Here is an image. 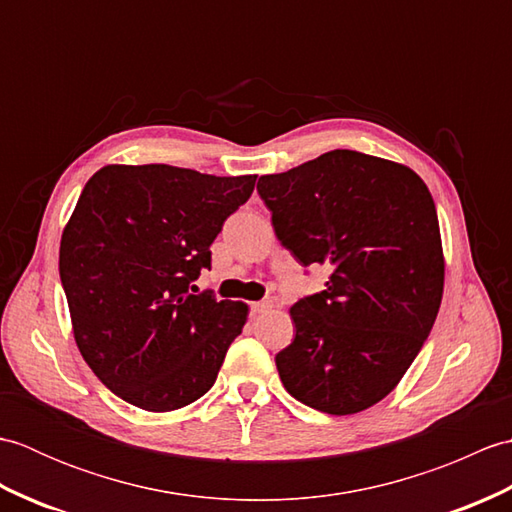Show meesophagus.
Wrapping results in <instances>:
<instances>
[{
    "instance_id": "obj_1",
    "label": "esophagus",
    "mask_w": 512,
    "mask_h": 512,
    "mask_svg": "<svg viewBox=\"0 0 512 512\" xmlns=\"http://www.w3.org/2000/svg\"><path fill=\"white\" fill-rule=\"evenodd\" d=\"M270 308V301H255V303H250V312L253 314H259V312H264V310H268Z\"/></svg>"
}]
</instances>
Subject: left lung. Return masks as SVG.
I'll return each mask as SVG.
<instances>
[{
    "instance_id": "1",
    "label": "left lung",
    "mask_w": 512,
    "mask_h": 512,
    "mask_svg": "<svg viewBox=\"0 0 512 512\" xmlns=\"http://www.w3.org/2000/svg\"><path fill=\"white\" fill-rule=\"evenodd\" d=\"M257 193L281 246L332 270L290 308L297 334L275 356L290 396L332 416L383 400L438 317L444 257L436 204L418 173L334 149L262 176Z\"/></svg>"
}]
</instances>
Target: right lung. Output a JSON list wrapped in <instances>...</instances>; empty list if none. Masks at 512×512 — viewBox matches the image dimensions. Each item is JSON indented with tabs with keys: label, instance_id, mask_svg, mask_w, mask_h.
Returning <instances> with one entry per match:
<instances>
[{
	"label": "right lung",
	"instance_id": "right-lung-1",
	"mask_svg": "<svg viewBox=\"0 0 512 512\" xmlns=\"http://www.w3.org/2000/svg\"><path fill=\"white\" fill-rule=\"evenodd\" d=\"M255 180L107 165L83 187L59 275L81 356L129 405L173 411L213 387L248 308L189 286L211 268L213 239Z\"/></svg>",
	"mask_w": 512,
	"mask_h": 512
}]
</instances>
